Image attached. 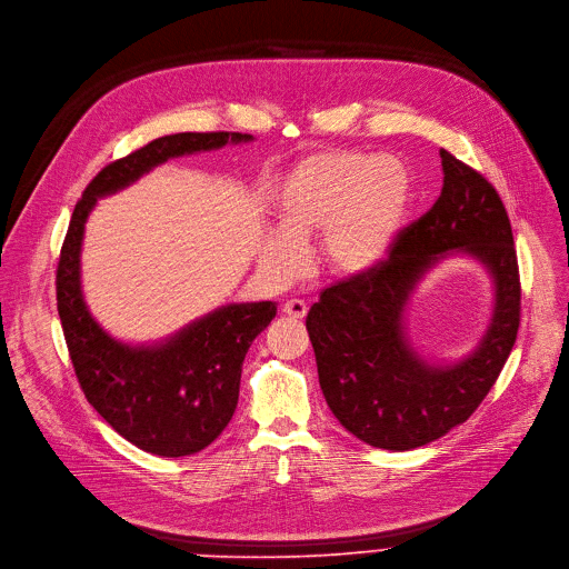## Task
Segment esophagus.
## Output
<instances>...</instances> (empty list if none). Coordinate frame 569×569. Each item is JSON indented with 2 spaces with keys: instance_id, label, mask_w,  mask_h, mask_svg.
I'll return each mask as SVG.
<instances>
[{
  "instance_id": "obj_1",
  "label": "esophagus",
  "mask_w": 569,
  "mask_h": 569,
  "mask_svg": "<svg viewBox=\"0 0 569 569\" xmlns=\"http://www.w3.org/2000/svg\"><path fill=\"white\" fill-rule=\"evenodd\" d=\"M281 311L288 313V316H292V318H305V316H307V305H305V300H295V298H292V300L283 302Z\"/></svg>"
}]
</instances>
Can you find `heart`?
I'll use <instances>...</instances> for the list:
<instances>
[{"mask_svg": "<svg viewBox=\"0 0 569 569\" xmlns=\"http://www.w3.org/2000/svg\"><path fill=\"white\" fill-rule=\"evenodd\" d=\"M409 202L411 177L400 160L358 151L311 156L279 192L281 232L262 241L260 262L274 279L290 281L302 269V246L323 234L320 253L335 274H367L388 258Z\"/></svg>", "mask_w": 569, "mask_h": 569, "instance_id": "1", "label": "heart"}]
</instances>
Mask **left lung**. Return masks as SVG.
I'll return each instance as SVG.
<instances>
[{
	"label": "left lung",
	"instance_id": "left-lung-1",
	"mask_svg": "<svg viewBox=\"0 0 569 569\" xmlns=\"http://www.w3.org/2000/svg\"><path fill=\"white\" fill-rule=\"evenodd\" d=\"M439 156L443 186L432 209L400 230L379 267L326 288L307 316L328 407L360 441L388 451L418 449L465 423L498 381L521 323V279L500 194L449 151ZM449 250L475 254L491 271L497 309L477 352L435 368L412 353L401 316L415 281Z\"/></svg>",
	"mask_w": 569,
	"mask_h": 569
}]
</instances>
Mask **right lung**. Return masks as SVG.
Returning a JSON list of instances; mask_svg holds the SVG:
<instances>
[{
  "instance_id": "add662e5",
  "label": "right lung",
  "mask_w": 569,
  "mask_h": 569,
  "mask_svg": "<svg viewBox=\"0 0 569 569\" xmlns=\"http://www.w3.org/2000/svg\"><path fill=\"white\" fill-rule=\"evenodd\" d=\"M251 139L241 132H181L153 139L109 162L73 207L56 274L69 358L86 400L120 437L146 453L190 456L226 430L239 400L243 358L277 316V302L220 307L158 346L120 343L94 323L83 302L81 241L88 213L97 197L134 183L169 158Z\"/></svg>"
}]
</instances>
